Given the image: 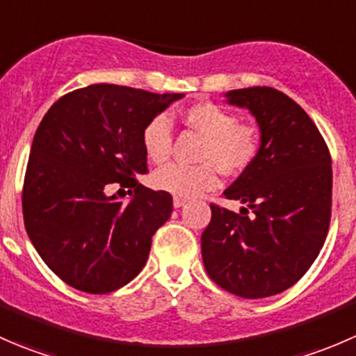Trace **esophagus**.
<instances>
[{"label":"esophagus","instance_id":"obj_1","mask_svg":"<svg viewBox=\"0 0 356 356\" xmlns=\"http://www.w3.org/2000/svg\"><path fill=\"white\" fill-rule=\"evenodd\" d=\"M184 204H186L184 198H177V196H175V198H174V207L175 208H181V207H184Z\"/></svg>","mask_w":356,"mask_h":356}]
</instances>
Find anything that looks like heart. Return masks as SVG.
I'll return each instance as SVG.
<instances>
[{"label":"heart","mask_w":356,"mask_h":356,"mask_svg":"<svg viewBox=\"0 0 356 356\" xmlns=\"http://www.w3.org/2000/svg\"><path fill=\"white\" fill-rule=\"evenodd\" d=\"M184 122L203 136L198 160L201 163H168L153 174V186L177 198H196L218 186V171L229 177L245 174L261 153V132L250 122H239L231 110L204 102L182 113ZM143 148L153 163L161 165L172 155L174 127L168 115L158 113L141 132Z\"/></svg>","instance_id":"b5f03b06"}]
</instances>
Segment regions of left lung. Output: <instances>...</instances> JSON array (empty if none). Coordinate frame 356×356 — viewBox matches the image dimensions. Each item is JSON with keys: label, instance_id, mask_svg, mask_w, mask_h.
Returning a JSON list of instances; mask_svg holds the SVG:
<instances>
[{"label": "left lung", "instance_id": "1", "mask_svg": "<svg viewBox=\"0 0 356 356\" xmlns=\"http://www.w3.org/2000/svg\"><path fill=\"white\" fill-rule=\"evenodd\" d=\"M261 131V153L224 191L248 204L241 213L210 203L201 257L211 281L257 300L296 284L327 238L332 208L331 153L307 111L267 86L227 92Z\"/></svg>", "mask_w": 356, "mask_h": 356}]
</instances>
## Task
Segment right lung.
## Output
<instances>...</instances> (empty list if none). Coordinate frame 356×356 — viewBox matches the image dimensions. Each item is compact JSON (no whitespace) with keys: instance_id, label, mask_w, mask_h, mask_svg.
<instances>
[{"instance_id":"add662e5","label":"right lung","mask_w":356,"mask_h":356,"mask_svg":"<svg viewBox=\"0 0 356 356\" xmlns=\"http://www.w3.org/2000/svg\"><path fill=\"white\" fill-rule=\"evenodd\" d=\"M179 98L92 84L42 117L24 177V224L39 257L72 288L106 294L145 267L172 196L139 184L148 172L141 132ZM115 187H129L131 198L118 200Z\"/></svg>"}]
</instances>
